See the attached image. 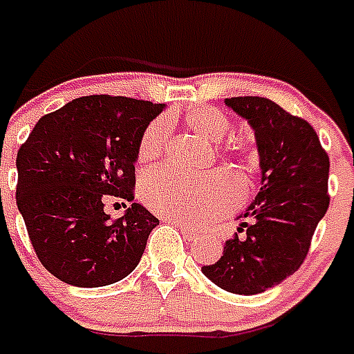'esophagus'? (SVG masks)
Returning <instances> with one entry per match:
<instances>
[{"label": "esophagus", "instance_id": "esophagus-1", "mask_svg": "<svg viewBox=\"0 0 354 354\" xmlns=\"http://www.w3.org/2000/svg\"><path fill=\"white\" fill-rule=\"evenodd\" d=\"M166 223H171V225H175L177 228H180V232H185L186 236L188 237H195L197 236V232L194 230V228H190V226L186 225V223H179V221H169V219H164Z\"/></svg>", "mask_w": 354, "mask_h": 354}]
</instances>
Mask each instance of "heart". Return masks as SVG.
Instances as JSON below:
<instances>
[{"label":"heart","instance_id":"b5f03b06","mask_svg":"<svg viewBox=\"0 0 354 354\" xmlns=\"http://www.w3.org/2000/svg\"><path fill=\"white\" fill-rule=\"evenodd\" d=\"M185 120L192 131L210 142L221 140L228 129V118L214 107H194L186 113ZM166 137V118H157L149 124L138 140V160L142 164H151L159 159ZM230 155L237 179L241 185H247L248 171L254 166V153L245 146H236L230 149ZM142 194L149 208L159 216L188 225H199L230 208L237 201L239 190L234 177L223 169H216L199 179L155 171L144 179Z\"/></svg>","mask_w":354,"mask_h":354}]
</instances>
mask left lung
<instances>
[{"label": "left lung", "instance_id": "left-lung-1", "mask_svg": "<svg viewBox=\"0 0 354 354\" xmlns=\"http://www.w3.org/2000/svg\"><path fill=\"white\" fill-rule=\"evenodd\" d=\"M254 129L261 188L223 256L203 274L234 294H259L301 267L316 226L329 208V155L307 120L261 97L225 98Z\"/></svg>", "mask_w": 354, "mask_h": 354}]
</instances>
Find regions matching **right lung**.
Masks as SVG:
<instances>
[{
    "label": "right lung",
    "mask_w": 354,
    "mask_h": 354,
    "mask_svg": "<svg viewBox=\"0 0 354 354\" xmlns=\"http://www.w3.org/2000/svg\"><path fill=\"white\" fill-rule=\"evenodd\" d=\"M164 107L111 95L75 98L39 118L21 144L18 210L38 259L64 283H117L140 261L159 219L138 203L111 219L104 203L133 201L138 140Z\"/></svg>",
    "instance_id": "obj_1"
}]
</instances>
